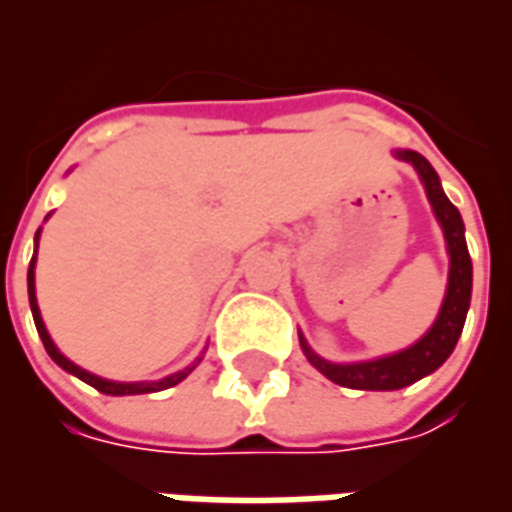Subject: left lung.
Returning a JSON list of instances; mask_svg holds the SVG:
<instances>
[{"label": "left lung", "mask_w": 512, "mask_h": 512, "mask_svg": "<svg viewBox=\"0 0 512 512\" xmlns=\"http://www.w3.org/2000/svg\"><path fill=\"white\" fill-rule=\"evenodd\" d=\"M395 156L411 164L422 180L433 216H436L441 233H444L447 255H450L447 293H444L436 321L414 345L395 351V354L365 359V362H329V359L315 354L310 343L304 340V334L299 332L301 351L315 370H321L323 376L334 384L348 386V389H365V392H392V389L417 384L419 378L436 373L455 351V343H458L463 323H466L469 301H472V257L466 249L461 213L447 200L439 175L430 167L428 158L419 156L417 150H395Z\"/></svg>", "instance_id": "8db88e82"}]
</instances>
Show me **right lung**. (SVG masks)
<instances>
[{"label": "right lung", "instance_id": "add662e5", "mask_svg": "<svg viewBox=\"0 0 512 512\" xmlns=\"http://www.w3.org/2000/svg\"><path fill=\"white\" fill-rule=\"evenodd\" d=\"M38 241H40V230L35 233V255H32V263H29V271H27L29 307H32V318H35V326H38L40 340H43V345H46V354H49L51 359H54V362H57L62 370H65V373H71V376L82 378L84 384L95 386V389H98V392H104V395L120 397V395H147V392H161V389H169V386L180 384V381L189 376L194 367L200 365L202 356H197V359H194L189 367H183V370H178V373H172V376H167V378H158V381H109V378L95 376V373H90V370H84V367L73 365L71 359L62 354L57 345H54L49 329H46V323H43V318H40L38 296H35V260H38Z\"/></svg>", "mask_w": 512, "mask_h": 512}]
</instances>
